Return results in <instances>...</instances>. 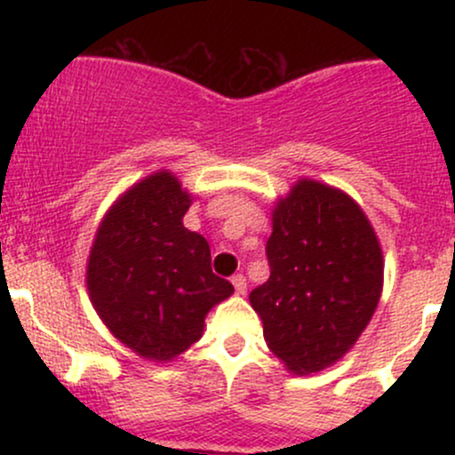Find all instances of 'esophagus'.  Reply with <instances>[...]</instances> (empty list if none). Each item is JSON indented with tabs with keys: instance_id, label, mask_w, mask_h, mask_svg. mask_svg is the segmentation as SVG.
<instances>
[{
	"instance_id": "1",
	"label": "esophagus",
	"mask_w": 455,
	"mask_h": 455,
	"mask_svg": "<svg viewBox=\"0 0 455 455\" xmlns=\"http://www.w3.org/2000/svg\"><path fill=\"white\" fill-rule=\"evenodd\" d=\"M231 282H233V286H235V293H237V295H243L245 293V278H243L242 274L233 275Z\"/></svg>"
}]
</instances>
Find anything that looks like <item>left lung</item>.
I'll return each mask as SVG.
<instances>
[{"mask_svg":"<svg viewBox=\"0 0 455 455\" xmlns=\"http://www.w3.org/2000/svg\"><path fill=\"white\" fill-rule=\"evenodd\" d=\"M269 280L250 293L269 351L289 372L347 355L383 293V250L357 201L301 177L271 210Z\"/></svg>","mask_w":455,"mask_h":455,"instance_id":"left-lung-1","label":"left lung"}]
</instances>
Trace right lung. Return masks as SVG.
I'll return each instance as SVG.
<instances>
[{
  "mask_svg": "<svg viewBox=\"0 0 455 455\" xmlns=\"http://www.w3.org/2000/svg\"><path fill=\"white\" fill-rule=\"evenodd\" d=\"M192 201L171 171L143 177L104 213L87 259L93 310L148 362L188 351L207 312L233 295L231 282L212 271L207 239L184 227Z\"/></svg>",
  "mask_w": 455,
  "mask_h": 455,
  "instance_id": "1",
  "label": "right lung"
}]
</instances>
